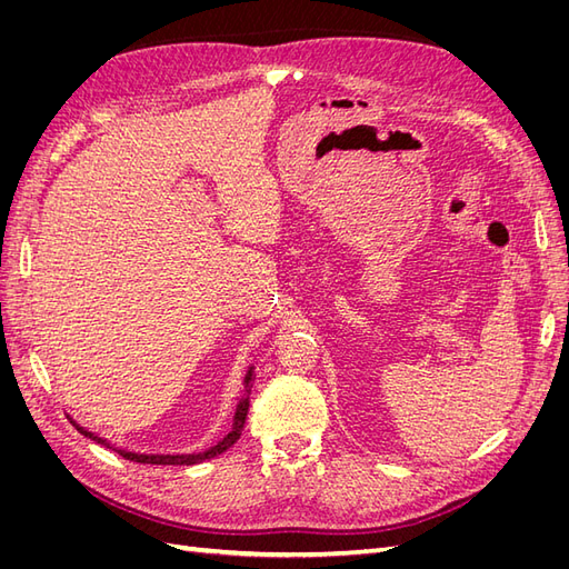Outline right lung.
Segmentation results:
<instances>
[{
	"instance_id": "add662e5",
	"label": "right lung",
	"mask_w": 569,
	"mask_h": 569,
	"mask_svg": "<svg viewBox=\"0 0 569 569\" xmlns=\"http://www.w3.org/2000/svg\"><path fill=\"white\" fill-rule=\"evenodd\" d=\"M253 380H256V372H253V366H249L247 372H244V396H242V399H239V403H237V408H234L232 429H230V432H228L226 437L218 439L213 446H209V449H203V451H192V453H142V451H128V449H120V446H113L109 439L90 432V429H84V427L78 425L73 418H71V422H73V427L78 429L80 435L90 437L92 441H97V443H101V446H107V449L118 451L120 456L132 460V462H147V465H197V462L211 460V458H216V456H220V453H226V451L230 449V446H232L239 437H242V429H244V422H247V412H249V393H251Z\"/></svg>"
}]
</instances>
